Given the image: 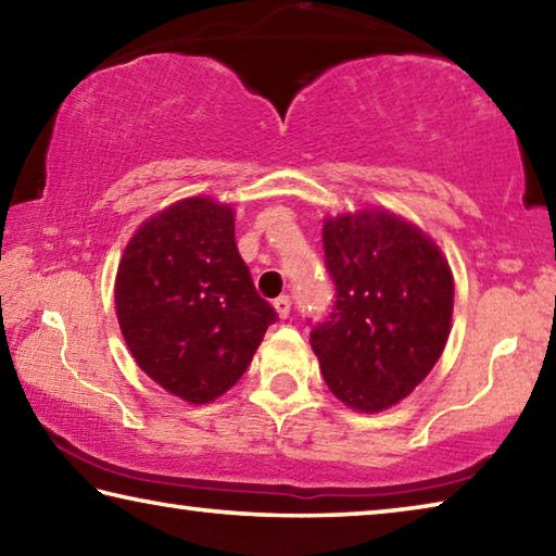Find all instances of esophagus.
I'll return each instance as SVG.
<instances>
[{"label":"esophagus","mask_w":556,"mask_h":556,"mask_svg":"<svg viewBox=\"0 0 556 556\" xmlns=\"http://www.w3.org/2000/svg\"><path fill=\"white\" fill-rule=\"evenodd\" d=\"M275 312L279 318H287L291 312V299L289 296H279L275 299Z\"/></svg>","instance_id":"esophagus-1"}]
</instances>
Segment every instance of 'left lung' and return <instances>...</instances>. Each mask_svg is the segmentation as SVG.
<instances>
[{"label": "left lung", "instance_id": "left-lung-1", "mask_svg": "<svg viewBox=\"0 0 556 556\" xmlns=\"http://www.w3.org/2000/svg\"><path fill=\"white\" fill-rule=\"evenodd\" d=\"M336 304L312 328L324 380L357 412H382L417 388L444 353L454 275L429 235L365 208L324 223Z\"/></svg>", "mask_w": 556, "mask_h": 556}]
</instances>
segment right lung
Wrapping results in <instances>:
<instances>
[{
	"instance_id": "1",
	"label": "right lung",
	"mask_w": 556,
	"mask_h": 556,
	"mask_svg": "<svg viewBox=\"0 0 556 556\" xmlns=\"http://www.w3.org/2000/svg\"><path fill=\"white\" fill-rule=\"evenodd\" d=\"M115 306L139 368L191 404L228 392L277 321L235 244L232 208L203 195L168 205L135 232L117 267Z\"/></svg>"
}]
</instances>
